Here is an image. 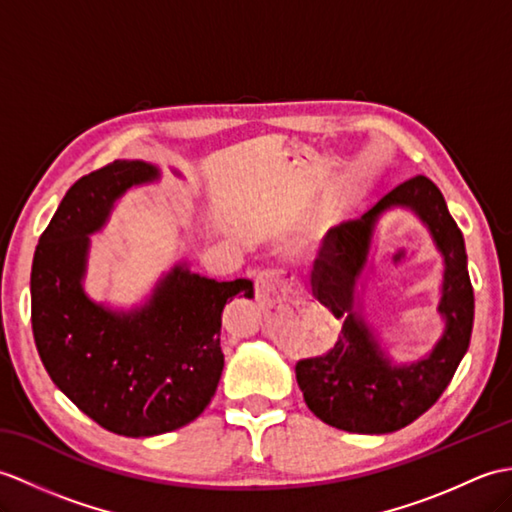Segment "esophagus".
<instances>
[{"label":"esophagus","instance_id":"1","mask_svg":"<svg viewBox=\"0 0 512 512\" xmlns=\"http://www.w3.org/2000/svg\"><path fill=\"white\" fill-rule=\"evenodd\" d=\"M290 292L292 290L279 279L275 270H264V273H259L255 279V297L262 303H270V301H277L281 297H288Z\"/></svg>","mask_w":512,"mask_h":512}]
</instances>
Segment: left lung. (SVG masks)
<instances>
[{
	"label": "left lung",
	"instance_id": "8db88e82",
	"mask_svg": "<svg viewBox=\"0 0 512 512\" xmlns=\"http://www.w3.org/2000/svg\"><path fill=\"white\" fill-rule=\"evenodd\" d=\"M396 208L425 224L445 266L439 300L443 334L427 355L407 364L395 363L362 312L364 270L377 224ZM312 288L336 319H345L334 350L297 363V383L314 416L330 427L374 436L407 427L436 405L469 350L475 314L464 237L436 184L424 176L411 178L363 217L332 228L314 262Z\"/></svg>",
	"mask_w": 512,
	"mask_h": 512
}]
</instances>
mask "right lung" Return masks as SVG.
Masks as SVG:
<instances>
[{
	"mask_svg": "<svg viewBox=\"0 0 512 512\" xmlns=\"http://www.w3.org/2000/svg\"><path fill=\"white\" fill-rule=\"evenodd\" d=\"M160 178L154 162L114 160L76 180L39 237L30 273L32 334L52 383L127 438L160 436L200 416L224 369V306L255 295L250 279L215 281L193 273L187 259L132 308L85 292L90 235L103 231L127 191Z\"/></svg>",
	"mask_w": 512,
	"mask_h": 512,
	"instance_id": "right-lung-1",
	"label": "right lung"
}]
</instances>
